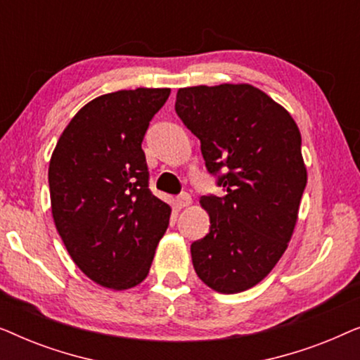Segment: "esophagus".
Instances as JSON below:
<instances>
[{"label": "esophagus", "instance_id": "34e87169", "mask_svg": "<svg viewBox=\"0 0 360 360\" xmlns=\"http://www.w3.org/2000/svg\"><path fill=\"white\" fill-rule=\"evenodd\" d=\"M175 205L179 206V208H186V206L191 205V196L188 193H181L175 198Z\"/></svg>", "mask_w": 360, "mask_h": 360}]
</instances>
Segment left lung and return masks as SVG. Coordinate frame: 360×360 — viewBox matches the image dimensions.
Here are the masks:
<instances>
[{
  "mask_svg": "<svg viewBox=\"0 0 360 360\" xmlns=\"http://www.w3.org/2000/svg\"><path fill=\"white\" fill-rule=\"evenodd\" d=\"M175 111L224 190L200 200L211 226L191 244L195 272L216 292H244L292 239L307 186L302 134L283 106L248 83L180 88Z\"/></svg>",
  "mask_w": 360,
  "mask_h": 360,
  "instance_id": "1",
  "label": "left lung"
}]
</instances>
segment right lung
I'll return each instance as SVG.
<instances>
[{
    "label": "right lung",
    "mask_w": 360,
    "mask_h": 360,
    "mask_svg": "<svg viewBox=\"0 0 360 360\" xmlns=\"http://www.w3.org/2000/svg\"><path fill=\"white\" fill-rule=\"evenodd\" d=\"M170 88H136L86 103L49 164L52 216L78 269L101 287L127 290L149 274L170 206L152 195L142 150Z\"/></svg>",
    "instance_id": "right-lung-1"
}]
</instances>
